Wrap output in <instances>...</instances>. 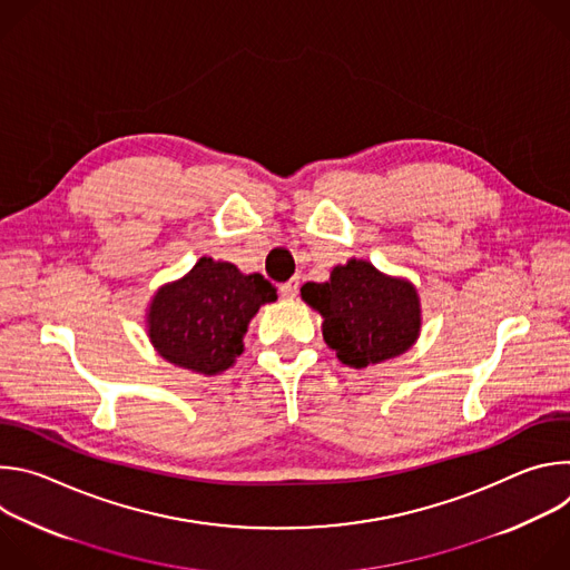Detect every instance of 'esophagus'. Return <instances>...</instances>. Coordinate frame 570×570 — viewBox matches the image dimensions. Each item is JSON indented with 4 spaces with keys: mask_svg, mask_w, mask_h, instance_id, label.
<instances>
[{
    "mask_svg": "<svg viewBox=\"0 0 570 570\" xmlns=\"http://www.w3.org/2000/svg\"><path fill=\"white\" fill-rule=\"evenodd\" d=\"M297 291H299V277H293V279H288V282H284V284L279 286L282 297H295Z\"/></svg>",
    "mask_w": 570,
    "mask_h": 570,
    "instance_id": "obj_1",
    "label": "esophagus"
}]
</instances>
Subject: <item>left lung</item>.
Instances as JSON below:
<instances>
[{
    "instance_id": "1",
    "label": "left lung",
    "mask_w": 570,
    "mask_h": 570,
    "mask_svg": "<svg viewBox=\"0 0 570 570\" xmlns=\"http://www.w3.org/2000/svg\"><path fill=\"white\" fill-rule=\"evenodd\" d=\"M302 297L324 317L322 336L350 367H367L409 350L420 334V299L403 279L367 262L336 266L324 284L308 282Z\"/></svg>"
}]
</instances>
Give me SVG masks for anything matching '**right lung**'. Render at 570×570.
<instances>
[{
    "instance_id": "1",
    "label": "right lung",
    "mask_w": 570,
    "mask_h": 570,
    "mask_svg": "<svg viewBox=\"0 0 570 570\" xmlns=\"http://www.w3.org/2000/svg\"><path fill=\"white\" fill-rule=\"evenodd\" d=\"M275 297L264 275H243L234 264L203 257L189 275L153 297L150 343L178 367L218 374L240 356L248 322Z\"/></svg>"
}]
</instances>
